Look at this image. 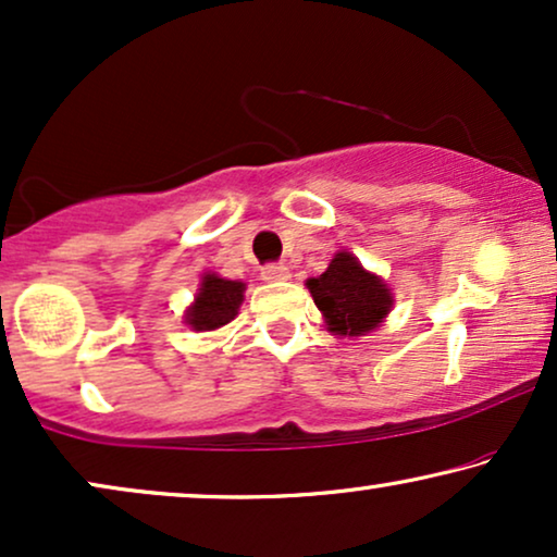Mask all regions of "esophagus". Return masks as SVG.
I'll return each instance as SVG.
<instances>
[{
  "label": "esophagus",
  "instance_id": "34e87169",
  "mask_svg": "<svg viewBox=\"0 0 557 557\" xmlns=\"http://www.w3.org/2000/svg\"><path fill=\"white\" fill-rule=\"evenodd\" d=\"M261 278L263 281H286L292 278V271L284 263H269L261 269Z\"/></svg>",
  "mask_w": 557,
  "mask_h": 557
}]
</instances>
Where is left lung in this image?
<instances>
[{"label":"left lung","mask_w":557,"mask_h":557,"mask_svg":"<svg viewBox=\"0 0 557 557\" xmlns=\"http://www.w3.org/2000/svg\"><path fill=\"white\" fill-rule=\"evenodd\" d=\"M307 288L322 311L326 330L339 337H362L393 309V294L385 281L364 271L347 250L332 258L322 276L309 278Z\"/></svg>","instance_id":"8db88e82"}]
</instances>
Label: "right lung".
I'll use <instances>...</instances> for the list:
<instances>
[{"label": "right lung", "instance_id": "1", "mask_svg": "<svg viewBox=\"0 0 557 557\" xmlns=\"http://www.w3.org/2000/svg\"><path fill=\"white\" fill-rule=\"evenodd\" d=\"M243 281L220 278L218 273H205L200 292L195 296V304L187 309L185 324L195 332H212L233 322L243 304Z\"/></svg>", "mask_w": 557, "mask_h": 557}]
</instances>
